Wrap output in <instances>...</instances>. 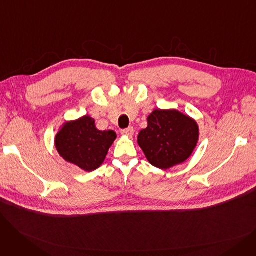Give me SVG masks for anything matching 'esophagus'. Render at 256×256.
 <instances>
[{
	"label": "esophagus",
	"mask_w": 256,
	"mask_h": 256,
	"mask_svg": "<svg viewBox=\"0 0 256 256\" xmlns=\"http://www.w3.org/2000/svg\"><path fill=\"white\" fill-rule=\"evenodd\" d=\"M134 132H135V130H134V128H126V130L121 132V134H122L124 136H126L128 138H132L134 136Z\"/></svg>",
	"instance_id": "esophagus-1"
}]
</instances>
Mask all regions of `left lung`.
I'll return each instance as SVG.
<instances>
[{
    "label": "left lung",
    "instance_id": "obj_1",
    "mask_svg": "<svg viewBox=\"0 0 256 256\" xmlns=\"http://www.w3.org/2000/svg\"><path fill=\"white\" fill-rule=\"evenodd\" d=\"M199 140L196 120L176 109H156L147 117V128L138 135V144L152 166L167 170L184 163Z\"/></svg>",
    "mask_w": 256,
    "mask_h": 256
}]
</instances>
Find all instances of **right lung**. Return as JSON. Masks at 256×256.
<instances>
[{
	"label": "right lung",
	"instance_id": "add662e5",
	"mask_svg": "<svg viewBox=\"0 0 256 256\" xmlns=\"http://www.w3.org/2000/svg\"><path fill=\"white\" fill-rule=\"evenodd\" d=\"M117 138L113 130H100L89 115L64 122L55 136V146L66 162L86 172L102 166Z\"/></svg>",
	"mask_w": 256,
	"mask_h": 256
}]
</instances>
